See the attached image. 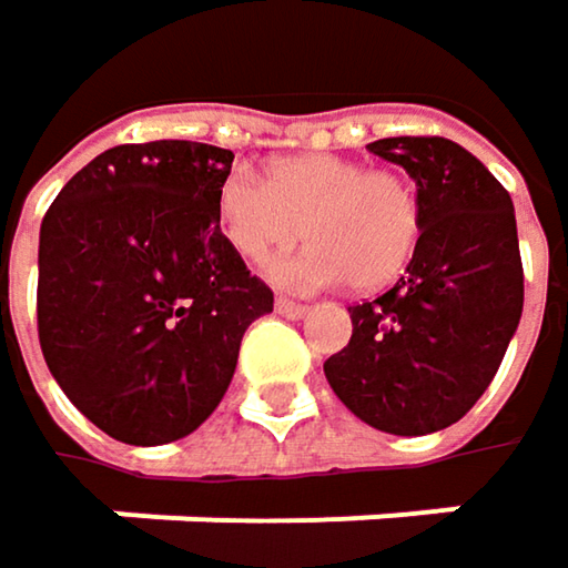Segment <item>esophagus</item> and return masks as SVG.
Returning <instances> with one entry per match:
<instances>
[{
  "instance_id": "esophagus-1",
  "label": "esophagus",
  "mask_w": 568,
  "mask_h": 568,
  "mask_svg": "<svg viewBox=\"0 0 568 568\" xmlns=\"http://www.w3.org/2000/svg\"><path fill=\"white\" fill-rule=\"evenodd\" d=\"M307 304H301V301H291V297H277V314H284V317L291 320H301L307 317Z\"/></svg>"
}]
</instances>
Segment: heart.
<instances>
[{"label": "heart", "mask_w": 568, "mask_h": 568, "mask_svg": "<svg viewBox=\"0 0 568 568\" xmlns=\"http://www.w3.org/2000/svg\"><path fill=\"white\" fill-rule=\"evenodd\" d=\"M219 225L251 264L291 248L304 229L314 245L267 264V277L291 291L349 284L383 291L412 261L422 235V209L408 179L363 170L336 153H297L261 176L232 166L215 192Z\"/></svg>", "instance_id": "b5f03b06"}]
</instances>
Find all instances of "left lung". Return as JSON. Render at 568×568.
<instances>
[{"instance_id":"obj_1","label":"left lung","mask_w":568,"mask_h":568,"mask_svg":"<svg viewBox=\"0 0 568 568\" xmlns=\"http://www.w3.org/2000/svg\"><path fill=\"white\" fill-rule=\"evenodd\" d=\"M369 153L415 179L422 235L389 291L349 307L353 336L323 373L366 425L432 435L470 412L517 333V215L487 166L445 136H386Z\"/></svg>"}]
</instances>
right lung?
<instances>
[{
	"label": "right lung",
	"mask_w": 568,
	"mask_h": 568,
	"mask_svg": "<svg viewBox=\"0 0 568 568\" xmlns=\"http://www.w3.org/2000/svg\"><path fill=\"white\" fill-rule=\"evenodd\" d=\"M235 153L123 143L68 179L38 239V343L54 383L123 445L192 435L274 294L219 229Z\"/></svg>",
	"instance_id": "1"
}]
</instances>
